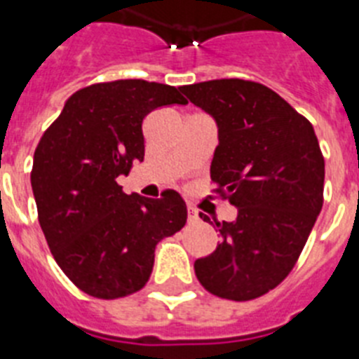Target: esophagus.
<instances>
[{
  "instance_id": "esophagus-1",
  "label": "esophagus",
  "mask_w": 359,
  "mask_h": 359,
  "mask_svg": "<svg viewBox=\"0 0 359 359\" xmlns=\"http://www.w3.org/2000/svg\"><path fill=\"white\" fill-rule=\"evenodd\" d=\"M188 219L191 221V223H195V221H199V212H197V210H195V208H191V206H189V208H188Z\"/></svg>"
}]
</instances>
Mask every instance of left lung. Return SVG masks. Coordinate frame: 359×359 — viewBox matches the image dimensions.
<instances>
[{
  "mask_svg": "<svg viewBox=\"0 0 359 359\" xmlns=\"http://www.w3.org/2000/svg\"><path fill=\"white\" fill-rule=\"evenodd\" d=\"M180 90L217 123L210 177L215 194L238 208L234 221L214 219L221 243L195 260V275L212 295L252 301L290 275L323 208L325 158L316 130L255 81L217 79Z\"/></svg>",
  "mask_w": 359,
  "mask_h": 359,
  "instance_id": "left-lung-1",
  "label": "left lung"
}]
</instances>
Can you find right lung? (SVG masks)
<instances>
[{
    "label": "right lung",
    "mask_w": 359,
    "mask_h": 359,
    "mask_svg": "<svg viewBox=\"0 0 359 359\" xmlns=\"http://www.w3.org/2000/svg\"><path fill=\"white\" fill-rule=\"evenodd\" d=\"M179 88L121 79L77 90L34 151L38 221L64 275L95 299H121L147 284L160 240L186 225L184 199L127 195L118 184L144 160L151 110L186 104Z\"/></svg>",
    "instance_id": "obj_1"
}]
</instances>
